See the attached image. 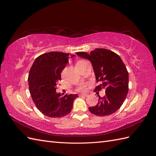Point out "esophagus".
<instances>
[{
  "label": "esophagus",
  "mask_w": 156,
  "mask_h": 156,
  "mask_svg": "<svg viewBox=\"0 0 156 156\" xmlns=\"http://www.w3.org/2000/svg\"><path fill=\"white\" fill-rule=\"evenodd\" d=\"M88 96V94H79V96Z\"/></svg>",
  "instance_id": "34e87169"
}]
</instances>
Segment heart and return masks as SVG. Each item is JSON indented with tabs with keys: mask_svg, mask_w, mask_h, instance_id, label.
I'll use <instances>...</instances> for the list:
<instances>
[{
	"mask_svg": "<svg viewBox=\"0 0 156 156\" xmlns=\"http://www.w3.org/2000/svg\"><path fill=\"white\" fill-rule=\"evenodd\" d=\"M81 61H83V60H81ZM87 84L86 83H80L77 88V90L79 92L85 91L87 90Z\"/></svg>",
	"mask_w": 156,
	"mask_h": 156,
	"instance_id": "b5f03b06",
	"label": "heart"
}]
</instances>
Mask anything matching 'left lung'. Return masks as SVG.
<instances>
[{
    "instance_id": "obj_1",
    "label": "left lung",
    "mask_w": 156,
    "mask_h": 156,
    "mask_svg": "<svg viewBox=\"0 0 156 156\" xmlns=\"http://www.w3.org/2000/svg\"><path fill=\"white\" fill-rule=\"evenodd\" d=\"M77 55L90 61L97 82L95 91L105 90V96H99L96 106L88 107L92 114L99 116L111 115L120 108L128 93L129 77L120 56L106 49H96L88 54L77 52Z\"/></svg>"
}]
</instances>
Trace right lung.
Wrapping results in <instances>:
<instances>
[{
	"label": "right lung",
	"mask_w": 156,
	"mask_h": 156,
	"mask_svg": "<svg viewBox=\"0 0 156 156\" xmlns=\"http://www.w3.org/2000/svg\"><path fill=\"white\" fill-rule=\"evenodd\" d=\"M75 55H72L73 57ZM69 54L52 51L37 56L30 69L28 82L32 100L37 108L51 118L68 115L77 94L61 97L56 92V83L68 62Z\"/></svg>",
	"instance_id": "obj_1"
}]
</instances>
